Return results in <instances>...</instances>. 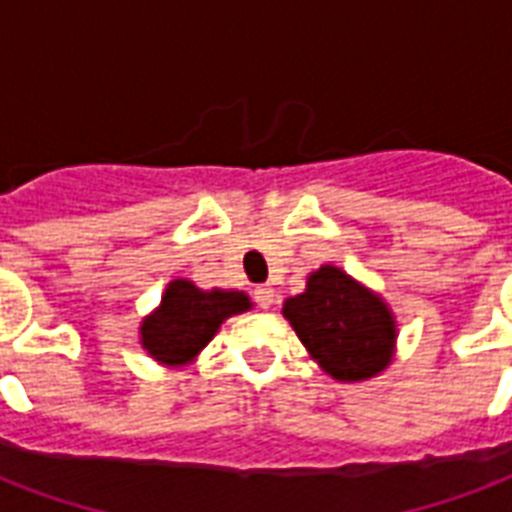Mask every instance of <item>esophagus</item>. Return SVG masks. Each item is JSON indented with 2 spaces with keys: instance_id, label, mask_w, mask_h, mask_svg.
I'll use <instances>...</instances> for the list:
<instances>
[{
  "instance_id": "esophagus-1",
  "label": "esophagus",
  "mask_w": 512,
  "mask_h": 512,
  "mask_svg": "<svg viewBox=\"0 0 512 512\" xmlns=\"http://www.w3.org/2000/svg\"><path fill=\"white\" fill-rule=\"evenodd\" d=\"M255 303L260 305V308H271L273 303H276V292H273L271 287H255Z\"/></svg>"
}]
</instances>
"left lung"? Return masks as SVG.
I'll return each mask as SVG.
<instances>
[{
    "label": "left lung",
    "instance_id": "obj_1",
    "mask_svg": "<svg viewBox=\"0 0 512 512\" xmlns=\"http://www.w3.org/2000/svg\"><path fill=\"white\" fill-rule=\"evenodd\" d=\"M284 316L335 380H369L393 361L396 321L390 308L335 265L313 271L303 295L284 303Z\"/></svg>",
    "mask_w": 512,
    "mask_h": 512
}]
</instances>
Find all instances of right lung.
<instances>
[{"label": "right lung", "instance_id": "right-lung-1", "mask_svg": "<svg viewBox=\"0 0 512 512\" xmlns=\"http://www.w3.org/2000/svg\"><path fill=\"white\" fill-rule=\"evenodd\" d=\"M252 308L244 292H204L185 279L167 284L162 305L140 324V345L159 364L183 366L199 356L225 319Z\"/></svg>", "mask_w": 512, "mask_h": 512}]
</instances>
